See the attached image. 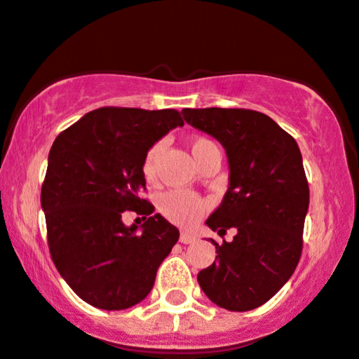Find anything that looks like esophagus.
<instances>
[{"label":"esophagus","mask_w":359,"mask_h":359,"mask_svg":"<svg viewBox=\"0 0 359 359\" xmlns=\"http://www.w3.org/2000/svg\"><path fill=\"white\" fill-rule=\"evenodd\" d=\"M180 242H182V243H194L195 242V235L189 233V232H182V233H180Z\"/></svg>","instance_id":"obj_1"}]
</instances>
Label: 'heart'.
<instances>
[{"mask_svg":"<svg viewBox=\"0 0 359 359\" xmlns=\"http://www.w3.org/2000/svg\"><path fill=\"white\" fill-rule=\"evenodd\" d=\"M212 147H215V144L203 137H195L190 142V151H192L195 161H198ZM157 154L158 146H154L152 149H149L146 157H144L142 174L149 182L156 179ZM158 208L170 222H174L177 225L187 226L201 219L202 213L205 212L207 203L195 194L185 192V190H169V192L162 194L158 197Z\"/></svg>","mask_w":359,"mask_h":359,"instance_id":"b5f03b06","label":"heart"}]
</instances>
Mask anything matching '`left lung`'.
Segmentation results:
<instances>
[{
    "label": "left lung",
    "instance_id": "8db88e82",
    "mask_svg": "<svg viewBox=\"0 0 359 359\" xmlns=\"http://www.w3.org/2000/svg\"><path fill=\"white\" fill-rule=\"evenodd\" d=\"M184 119L217 139L229 161V189L207 226L232 242L217 243L197 280L210 302L230 311L262 306L293 275L302 257L310 203L297 140L271 117L250 109H182Z\"/></svg>",
    "mask_w": 359,
    "mask_h": 359
}]
</instances>
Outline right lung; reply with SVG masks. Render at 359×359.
Wrapping results in <instances>:
<instances>
[{
    "label": "right lung",
    "instance_id": "add662e5",
    "mask_svg": "<svg viewBox=\"0 0 359 359\" xmlns=\"http://www.w3.org/2000/svg\"><path fill=\"white\" fill-rule=\"evenodd\" d=\"M177 126L184 121L174 109L101 107L54 140L41 189L49 252L89 305L112 311L142 302L179 240L177 226L139 197L144 157ZM126 210L144 212L147 222L124 226Z\"/></svg>",
    "mask_w": 359,
    "mask_h": 359
}]
</instances>
